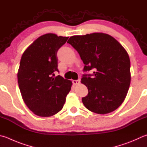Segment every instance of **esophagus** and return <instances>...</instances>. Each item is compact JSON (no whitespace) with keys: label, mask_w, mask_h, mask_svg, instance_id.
<instances>
[{"label":"esophagus","mask_w":147,"mask_h":147,"mask_svg":"<svg viewBox=\"0 0 147 147\" xmlns=\"http://www.w3.org/2000/svg\"><path fill=\"white\" fill-rule=\"evenodd\" d=\"M73 83L74 85H78L80 83V80L78 79V80H73Z\"/></svg>","instance_id":"34e87169"}]
</instances>
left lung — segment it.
Instances as JSON below:
<instances>
[{"mask_svg":"<svg viewBox=\"0 0 147 147\" xmlns=\"http://www.w3.org/2000/svg\"><path fill=\"white\" fill-rule=\"evenodd\" d=\"M71 44L85 64L82 83L88 94L82 98L85 107L94 113L105 114L123 102L130 84V62L126 50L113 36L103 33L70 37Z\"/></svg>","mask_w":147,"mask_h":147,"instance_id":"obj_1","label":"left lung"}]
</instances>
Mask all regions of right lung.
Here are the masks:
<instances>
[{
	"label": "right lung",
	"mask_w": 147,
	"mask_h": 147,
	"mask_svg": "<svg viewBox=\"0 0 147 147\" xmlns=\"http://www.w3.org/2000/svg\"><path fill=\"white\" fill-rule=\"evenodd\" d=\"M69 37L47 33L38 37L24 52L17 77L23 100L41 117L55 115L62 110L72 82L58 75L57 51Z\"/></svg>",
	"instance_id": "1"
}]
</instances>
